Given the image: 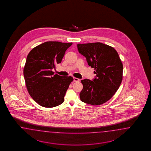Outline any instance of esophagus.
Segmentation results:
<instances>
[{
    "label": "esophagus",
    "instance_id": "obj_1",
    "mask_svg": "<svg viewBox=\"0 0 151 151\" xmlns=\"http://www.w3.org/2000/svg\"><path fill=\"white\" fill-rule=\"evenodd\" d=\"M73 81L74 82H79L80 81V79L76 78H73Z\"/></svg>",
    "mask_w": 151,
    "mask_h": 151
}]
</instances>
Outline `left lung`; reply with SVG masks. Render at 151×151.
<instances>
[{
  "label": "left lung",
  "instance_id": "1",
  "mask_svg": "<svg viewBox=\"0 0 151 151\" xmlns=\"http://www.w3.org/2000/svg\"><path fill=\"white\" fill-rule=\"evenodd\" d=\"M78 52L86 59L88 65L95 68L92 81L81 80L80 93L82 102L100 105L109 100L117 91L122 80L123 65L114 47L101 42L78 44Z\"/></svg>",
  "mask_w": 151,
  "mask_h": 151
}]
</instances>
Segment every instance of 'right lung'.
I'll list each match as a JSON object with an SVG mask.
<instances>
[{
  "label": "right lung",
  "mask_w": 151,
  "mask_h": 151,
  "mask_svg": "<svg viewBox=\"0 0 151 151\" xmlns=\"http://www.w3.org/2000/svg\"><path fill=\"white\" fill-rule=\"evenodd\" d=\"M72 42L47 41L37 46L27 55L24 77L29 95L40 105L51 108L61 104L71 76H61L52 71L60 64Z\"/></svg>",
  "instance_id": "right-lung-1"
}]
</instances>
